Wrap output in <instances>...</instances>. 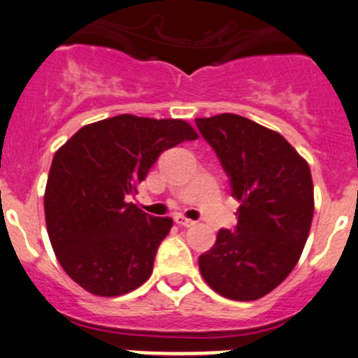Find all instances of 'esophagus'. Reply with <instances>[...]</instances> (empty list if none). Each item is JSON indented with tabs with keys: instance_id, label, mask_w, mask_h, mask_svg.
Listing matches in <instances>:
<instances>
[{
	"instance_id": "34e87169",
	"label": "esophagus",
	"mask_w": 358,
	"mask_h": 358,
	"mask_svg": "<svg viewBox=\"0 0 358 358\" xmlns=\"http://www.w3.org/2000/svg\"><path fill=\"white\" fill-rule=\"evenodd\" d=\"M174 221L178 222V224H180V226H186V228H189V226H194L196 224V222L193 221V219H187V217H184L182 214H178L174 217Z\"/></svg>"
}]
</instances>
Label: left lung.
<instances>
[{
	"label": "left lung",
	"instance_id": "8db88e82",
	"mask_svg": "<svg viewBox=\"0 0 358 358\" xmlns=\"http://www.w3.org/2000/svg\"><path fill=\"white\" fill-rule=\"evenodd\" d=\"M194 122L240 201L235 231L219 229L212 249L198 257L200 273L224 298L259 299L289 277L310 235V165L284 136L240 115Z\"/></svg>",
	"mask_w": 358,
	"mask_h": 358
}]
</instances>
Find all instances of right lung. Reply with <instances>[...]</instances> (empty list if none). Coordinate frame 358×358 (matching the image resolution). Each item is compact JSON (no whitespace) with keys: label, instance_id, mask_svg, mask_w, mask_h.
<instances>
[{"label":"right lung","instance_id":"1","mask_svg":"<svg viewBox=\"0 0 358 358\" xmlns=\"http://www.w3.org/2000/svg\"><path fill=\"white\" fill-rule=\"evenodd\" d=\"M198 139L184 120L134 115L85 125L60 146L45 187V221L60 266L90 294L115 298L143 285L171 217L127 201L157 158Z\"/></svg>","mask_w":358,"mask_h":358}]
</instances>
